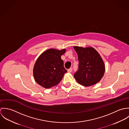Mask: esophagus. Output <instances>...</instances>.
<instances>
[{"label": "esophagus", "instance_id": "1", "mask_svg": "<svg viewBox=\"0 0 129 129\" xmlns=\"http://www.w3.org/2000/svg\"><path fill=\"white\" fill-rule=\"evenodd\" d=\"M72 71H73V68H70L68 70V72L69 73H71L72 72Z\"/></svg>", "mask_w": 129, "mask_h": 129}]
</instances>
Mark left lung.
Returning <instances> with one entry per match:
<instances>
[{
  "instance_id": "obj_1",
  "label": "left lung",
  "mask_w": 129,
  "mask_h": 129,
  "mask_svg": "<svg viewBox=\"0 0 129 129\" xmlns=\"http://www.w3.org/2000/svg\"><path fill=\"white\" fill-rule=\"evenodd\" d=\"M78 55V70L74 77L79 84L89 86L100 81L105 72V65L99 53L92 47L74 46Z\"/></svg>"
}]
</instances>
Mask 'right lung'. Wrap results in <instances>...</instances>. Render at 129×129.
Listing matches in <instances>:
<instances>
[{
  "label": "right lung",
  "mask_w": 129,
  "mask_h": 129,
  "mask_svg": "<svg viewBox=\"0 0 129 129\" xmlns=\"http://www.w3.org/2000/svg\"><path fill=\"white\" fill-rule=\"evenodd\" d=\"M66 49H50L43 52L37 58L33 69L34 77L37 83L45 88L56 85L67 71L64 68L61 55Z\"/></svg>",
  "instance_id": "obj_1"
}]
</instances>
